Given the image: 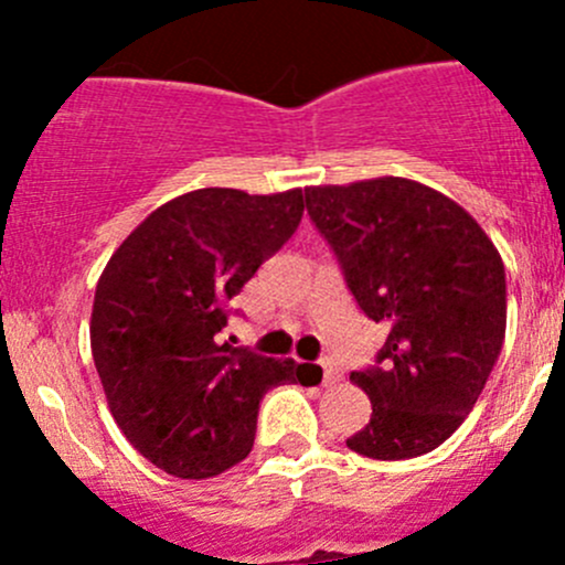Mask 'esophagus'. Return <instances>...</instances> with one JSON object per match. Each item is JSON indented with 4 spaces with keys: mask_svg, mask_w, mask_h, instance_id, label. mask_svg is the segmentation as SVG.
Returning <instances> with one entry per match:
<instances>
[{
    "mask_svg": "<svg viewBox=\"0 0 565 565\" xmlns=\"http://www.w3.org/2000/svg\"><path fill=\"white\" fill-rule=\"evenodd\" d=\"M335 380H339V369H335V363L330 361V358H324V361H322V383L333 385Z\"/></svg>",
    "mask_w": 565,
    "mask_h": 565,
    "instance_id": "obj_1",
    "label": "esophagus"
}]
</instances>
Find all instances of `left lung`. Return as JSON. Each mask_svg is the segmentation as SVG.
<instances>
[{
	"mask_svg": "<svg viewBox=\"0 0 565 565\" xmlns=\"http://www.w3.org/2000/svg\"><path fill=\"white\" fill-rule=\"evenodd\" d=\"M347 287L388 339L350 380L372 420L347 440L369 459L435 451L467 418L505 335V267L478 221L407 177L306 188Z\"/></svg>",
	"mask_w": 565,
	"mask_h": 565,
	"instance_id": "8db88e82",
	"label": "left lung"
}]
</instances>
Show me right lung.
I'll list each match as a JSON object with an SVG mask.
<instances>
[{
	"label": "right lung",
	"instance_id": "obj_1",
	"mask_svg": "<svg viewBox=\"0 0 565 565\" xmlns=\"http://www.w3.org/2000/svg\"><path fill=\"white\" fill-rule=\"evenodd\" d=\"M303 191L199 188L152 210L106 262L89 344L130 446L174 478H210L250 454L259 398L298 380L287 358L221 344L226 300L292 237Z\"/></svg>",
	"mask_w": 565,
	"mask_h": 565
}]
</instances>
